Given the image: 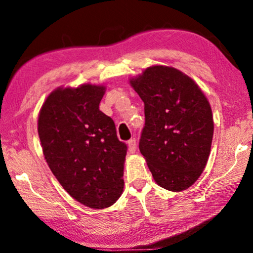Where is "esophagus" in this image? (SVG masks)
<instances>
[{"instance_id": "obj_1", "label": "esophagus", "mask_w": 253, "mask_h": 253, "mask_svg": "<svg viewBox=\"0 0 253 253\" xmlns=\"http://www.w3.org/2000/svg\"><path fill=\"white\" fill-rule=\"evenodd\" d=\"M128 150L130 153H135L136 150V140L135 139H130L128 141Z\"/></svg>"}]
</instances>
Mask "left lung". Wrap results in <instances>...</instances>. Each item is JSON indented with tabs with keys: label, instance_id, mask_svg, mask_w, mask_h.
I'll use <instances>...</instances> for the list:
<instances>
[{
	"label": "left lung",
	"instance_id": "8db88e82",
	"mask_svg": "<svg viewBox=\"0 0 253 253\" xmlns=\"http://www.w3.org/2000/svg\"><path fill=\"white\" fill-rule=\"evenodd\" d=\"M129 84L144 103L139 143L154 180L166 190L192 186L206 167L214 133L210 102L190 76L155 65Z\"/></svg>",
	"mask_w": 253,
	"mask_h": 253
}]
</instances>
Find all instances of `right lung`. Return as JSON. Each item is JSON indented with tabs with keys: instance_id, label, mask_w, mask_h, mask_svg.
<instances>
[{
	"instance_id": "obj_1",
	"label": "right lung",
	"mask_w": 253,
	"mask_h": 253,
	"mask_svg": "<svg viewBox=\"0 0 253 253\" xmlns=\"http://www.w3.org/2000/svg\"><path fill=\"white\" fill-rule=\"evenodd\" d=\"M106 86L85 83L59 86L47 96L38 117L45 160L61 186L84 206L107 208L124 190L127 146L116 125L99 110Z\"/></svg>"
}]
</instances>
